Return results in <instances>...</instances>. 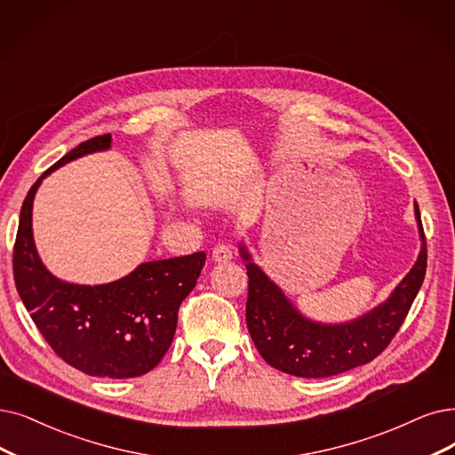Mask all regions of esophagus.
Segmentation results:
<instances>
[{
	"instance_id": "34e87169",
	"label": "esophagus",
	"mask_w": 455,
	"mask_h": 455,
	"mask_svg": "<svg viewBox=\"0 0 455 455\" xmlns=\"http://www.w3.org/2000/svg\"><path fill=\"white\" fill-rule=\"evenodd\" d=\"M233 259V251L228 244H216L212 250V261L214 263H228Z\"/></svg>"
}]
</instances>
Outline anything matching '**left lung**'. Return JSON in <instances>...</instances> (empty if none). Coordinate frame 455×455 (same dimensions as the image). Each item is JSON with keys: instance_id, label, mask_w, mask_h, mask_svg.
Masks as SVG:
<instances>
[{"instance_id": "obj_1", "label": "left lung", "mask_w": 455, "mask_h": 455, "mask_svg": "<svg viewBox=\"0 0 455 455\" xmlns=\"http://www.w3.org/2000/svg\"><path fill=\"white\" fill-rule=\"evenodd\" d=\"M414 216L422 243L416 263L385 302L347 323H319L302 315L241 243L239 251L248 270V332L268 366L295 377H331L368 364L385 351L426 276L427 250L416 202Z\"/></svg>"}]
</instances>
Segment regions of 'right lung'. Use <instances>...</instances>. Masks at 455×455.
I'll return each mask as SVG.
<instances>
[{
	"instance_id": "right-lung-1",
	"label": "right lung",
	"mask_w": 455,
	"mask_h": 455,
	"mask_svg": "<svg viewBox=\"0 0 455 455\" xmlns=\"http://www.w3.org/2000/svg\"><path fill=\"white\" fill-rule=\"evenodd\" d=\"M110 148V134L80 143L29 188L18 222L12 270L18 295L58 356L87 375L129 379L151 371L170 349L179 306L196 287L205 251L141 263L131 275L100 285L70 283L52 275L33 241L35 194L52 172Z\"/></svg>"
}]
</instances>
